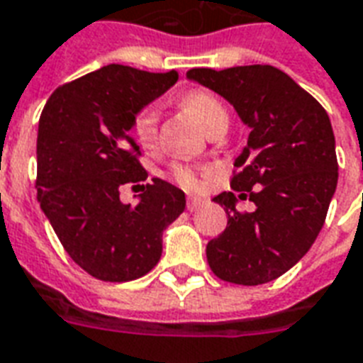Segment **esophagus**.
<instances>
[{"instance_id": "34e87169", "label": "esophagus", "mask_w": 363, "mask_h": 363, "mask_svg": "<svg viewBox=\"0 0 363 363\" xmlns=\"http://www.w3.org/2000/svg\"><path fill=\"white\" fill-rule=\"evenodd\" d=\"M203 203L202 198H196V196H190L189 200H186V208H189V211H196V209L200 208Z\"/></svg>"}]
</instances>
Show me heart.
<instances>
[{
  "label": "heart",
  "instance_id": "obj_1",
  "mask_svg": "<svg viewBox=\"0 0 363 363\" xmlns=\"http://www.w3.org/2000/svg\"><path fill=\"white\" fill-rule=\"evenodd\" d=\"M182 106L194 115L196 121L202 125L208 133L216 130L221 125H227L229 113L223 101L216 94L208 90H192V92L182 96ZM130 130H133L134 140L138 142L144 150H154L157 144V107L142 106L136 109L130 121ZM171 177L174 182H179L184 189H198L200 179L190 165L184 163H173L171 165Z\"/></svg>",
  "mask_w": 363,
  "mask_h": 363
}]
</instances>
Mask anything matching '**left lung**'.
Wrapping results in <instances>:
<instances>
[{
	"label": "left lung",
	"instance_id": "obj_1",
	"mask_svg": "<svg viewBox=\"0 0 363 363\" xmlns=\"http://www.w3.org/2000/svg\"><path fill=\"white\" fill-rule=\"evenodd\" d=\"M186 74L229 99L252 128L235 161L233 190L213 198L227 213V227L208 242V264L227 283H269L302 259L327 217L339 181L329 115L277 67ZM238 199L254 201L257 209L240 212Z\"/></svg>",
	"mask_w": 363,
	"mask_h": 363
}]
</instances>
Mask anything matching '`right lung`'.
I'll return each instance as SVG.
<instances>
[{
  "label": "right lung",
  "mask_w": 363,
  "mask_h": 363,
  "mask_svg": "<svg viewBox=\"0 0 363 363\" xmlns=\"http://www.w3.org/2000/svg\"><path fill=\"white\" fill-rule=\"evenodd\" d=\"M179 72L107 65L65 82L45 101L38 125L40 208L74 264L106 283L146 275L161 257V233L181 216L184 192L147 179L130 130L136 109L177 82ZM142 188L136 208L120 202Z\"/></svg>",
  "instance_id": "obj_1"
}]
</instances>
